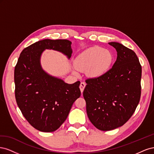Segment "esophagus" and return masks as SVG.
Masks as SVG:
<instances>
[{
  "label": "esophagus",
  "mask_w": 154,
  "mask_h": 154,
  "mask_svg": "<svg viewBox=\"0 0 154 154\" xmlns=\"http://www.w3.org/2000/svg\"><path fill=\"white\" fill-rule=\"evenodd\" d=\"M85 86H86V83L85 82H81L80 85V91L82 92H83V90H84Z\"/></svg>",
  "instance_id": "esophagus-1"
}]
</instances>
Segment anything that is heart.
Wrapping results in <instances>:
<instances>
[{
    "label": "heart",
    "mask_w": 154,
    "mask_h": 154,
    "mask_svg": "<svg viewBox=\"0 0 154 154\" xmlns=\"http://www.w3.org/2000/svg\"><path fill=\"white\" fill-rule=\"evenodd\" d=\"M112 62V56L109 51L100 47H92L83 51L74 60V66L79 71H85L91 76L105 74Z\"/></svg>",
    "instance_id": "obj_1"
}]
</instances>
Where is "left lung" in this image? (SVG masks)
Wrapping results in <instances>:
<instances>
[{
  "mask_svg": "<svg viewBox=\"0 0 154 154\" xmlns=\"http://www.w3.org/2000/svg\"><path fill=\"white\" fill-rule=\"evenodd\" d=\"M117 51L112 67L103 75L88 78L83 91L88 118L103 131L127 123L141 97L142 68L136 54L118 42H110Z\"/></svg>",
  "mask_w": 154,
  "mask_h": 154,
  "instance_id": "1",
  "label": "left lung"
}]
</instances>
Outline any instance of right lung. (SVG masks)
Instances as JSON below:
<instances>
[{"label":"right lung","instance_id":"right-lung-1","mask_svg":"<svg viewBox=\"0 0 154 154\" xmlns=\"http://www.w3.org/2000/svg\"><path fill=\"white\" fill-rule=\"evenodd\" d=\"M71 42L40 40L23 49L14 72L15 98L29 123L41 132L57 130L66 121L74 102L81 96L80 82L67 84L42 69L40 58L45 49L63 53L71 58Z\"/></svg>","mask_w":154,"mask_h":154}]
</instances>
